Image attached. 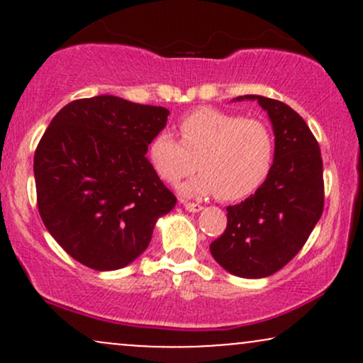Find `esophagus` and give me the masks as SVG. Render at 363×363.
I'll list each match as a JSON object with an SVG mask.
<instances>
[{
	"mask_svg": "<svg viewBox=\"0 0 363 363\" xmlns=\"http://www.w3.org/2000/svg\"><path fill=\"white\" fill-rule=\"evenodd\" d=\"M184 203V208L187 211H191V213H198V211L203 210V206L199 205V203H191V201H182Z\"/></svg>",
	"mask_w": 363,
	"mask_h": 363,
	"instance_id": "34e87169",
	"label": "esophagus"
}]
</instances>
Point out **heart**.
Here are the masks:
<instances>
[{
	"instance_id": "obj_1",
	"label": "heart",
	"mask_w": 363,
	"mask_h": 363,
	"mask_svg": "<svg viewBox=\"0 0 363 363\" xmlns=\"http://www.w3.org/2000/svg\"><path fill=\"white\" fill-rule=\"evenodd\" d=\"M177 141L158 133L148 145V160L165 182L194 172L199 176L181 186L186 196L215 194L223 201H239L264 184L274 162L272 128L259 119L211 107L193 111L179 123Z\"/></svg>"
}]
</instances>
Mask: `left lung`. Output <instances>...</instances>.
I'll use <instances>...</instances> for the list:
<instances>
[{
  "label": "left lung",
  "mask_w": 363,
  "mask_h": 363,
  "mask_svg": "<svg viewBox=\"0 0 363 363\" xmlns=\"http://www.w3.org/2000/svg\"><path fill=\"white\" fill-rule=\"evenodd\" d=\"M235 101H257L268 112L274 162L256 193L227 206V228L210 252L235 277L264 278L294 259L323 215V158L309 126L290 106L261 95Z\"/></svg>",
  "instance_id": "1"
}]
</instances>
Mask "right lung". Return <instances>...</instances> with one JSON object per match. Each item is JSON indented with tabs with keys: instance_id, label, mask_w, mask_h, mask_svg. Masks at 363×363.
I'll list each match as a JSON object with an SVG mask.
<instances>
[{
	"instance_id": "obj_1",
	"label": "right lung",
	"mask_w": 363,
	"mask_h": 363,
	"mask_svg": "<svg viewBox=\"0 0 363 363\" xmlns=\"http://www.w3.org/2000/svg\"><path fill=\"white\" fill-rule=\"evenodd\" d=\"M167 116L165 107L97 95L52 118L34 155L37 206L73 259L97 272L124 268L176 206L145 157Z\"/></svg>"
}]
</instances>
